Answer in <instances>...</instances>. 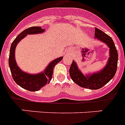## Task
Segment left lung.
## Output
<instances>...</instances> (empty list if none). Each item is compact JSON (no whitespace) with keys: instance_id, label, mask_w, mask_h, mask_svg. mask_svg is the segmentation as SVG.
I'll return each mask as SVG.
<instances>
[{"instance_id":"8db88e82","label":"left lung","mask_w":125,"mask_h":125,"mask_svg":"<svg viewBox=\"0 0 125 125\" xmlns=\"http://www.w3.org/2000/svg\"><path fill=\"white\" fill-rule=\"evenodd\" d=\"M95 38L106 43L110 47V58L108 63L101 71L85 76L78 69L76 63L73 61L69 69V74L72 80L79 86L86 89L96 90L106 85L114 76L117 67V51L110 36L100 29H95Z\"/></svg>"}]
</instances>
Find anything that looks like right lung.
Here are the masks:
<instances>
[{
	"mask_svg": "<svg viewBox=\"0 0 125 125\" xmlns=\"http://www.w3.org/2000/svg\"><path fill=\"white\" fill-rule=\"evenodd\" d=\"M43 31H44V29H42L40 27H36V26L29 27L25 29L14 40L10 48L9 65H10L12 77L14 81L16 82V83L27 91H39L42 87L45 86L46 84H48L52 79L54 66L57 64L58 63L60 62L63 58V57H60L52 61L47 67L44 73H40L38 74H28L27 73L22 72L19 69L16 63L15 59V47L17 46V43H19L22 38H24L27 34H38V33H42Z\"/></svg>",
	"mask_w": 125,
	"mask_h": 125,
	"instance_id": "add662e5",
	"label": "right lung"
}]
</instances>
